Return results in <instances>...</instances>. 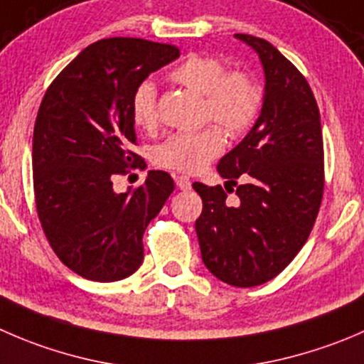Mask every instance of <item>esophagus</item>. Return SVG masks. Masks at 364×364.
Instances as JSON below:
<instances>
[{
  "label": "esophagus",
  "mask_w": 364,
  "mask_h": 364,
  "mask_svg": "<svg viewBox=\"0 0 364 364\" xmlns=\"http://www.w3.org/2000/svg\"><path fill=\"white\" fill-rule=\"evenodd\" d=\"M176 186H178L179 190H190L192 181H190L186 176H178V178H176Z\"/></svg>",
  "instance_id": "obj_1"
}]
</instances>
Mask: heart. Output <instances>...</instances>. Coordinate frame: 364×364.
Returning <instances> with one entry per match:
<instances>
[{"label":"heart","mask_w":364,"mask_h":364,"mask_svg":"<svg viewBox=\"0 0 364 364\" xmlns=\"http://www.w3.org/2000/svg\"><path fill=\"white\" fill-rule=\"evenodd\" d=\"M171 77L192 92L204 96V119H211L225 135L240 136L254 124L261 107V90L252 76L228 70L215 56L188 55L171 70ZM132 117L142 129L158 124L156 90L151 81L136 87L132 100ZM224 149V136L217 128L176 133L154 149V161L161 167L193 174Z\"/></svg>","instance_id":"b5f03b06"}]
</instances>
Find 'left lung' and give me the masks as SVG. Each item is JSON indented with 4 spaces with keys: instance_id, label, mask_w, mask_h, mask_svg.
<instances>
[{
    "instance_id": "1",
    "label": "left lung",
    "mask_w": 364,
    "mask_h": 364,
    "mask_svg": "<svg viewBox=\"0 0 364 364\" xmlns=\"http://www.w3.org/2000/svg\"><path fill=\"white\" fill-rule=\"evenodd\" d=\"M235 37L259 56L263 107L245 139L218 161L224 188L193 183L203 199L196 231L208 270L231 287L252 288L281 274L311 232L323 193V142L316 100L297 67L264 38ZM232 186L239 197L229 201Z\"/></svg>"
}]
</instances>
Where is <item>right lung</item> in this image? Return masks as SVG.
Instances as JSON below:
<instances>
[{"label":"right lung","instance_id":"1","mask_svg":"<svg viewBox=\"0 0 364 364\" xmlns=\"http://www.w3.org/2000/svg\"><path fill=\"white\" fill-rule=\"evenodd\" d=\"M178 56L171 44L103 38L46 90L33 129L35 204L49 245L85 279L112 283L139 270L144 231L174 192L164 171H149L144 185L124 193L112 178L144 161L129 151L136 87Z\"/></svg>","mask_w":364,"mask_h":364}]
</instances>
